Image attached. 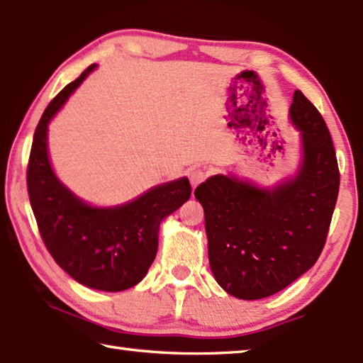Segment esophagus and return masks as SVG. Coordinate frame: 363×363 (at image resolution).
I'll list each match as a JSON object with an SVG mask.
<instances>
[{"label":"esophagus","instance_id":"1","mask_svg":"<svg viewBox=\"0 0 363 363\" xmlns=\"http://www.w3.org/2000/svg\"><path fill=\"white\" fill-rule=\"evenodd\" d=\"M205 177H206L205 171H201V169H192V171H190V173H189V181H190V184H192V189H195L196 186H199V184L203 182Z\"/></svg>","mask_w":363,"mask_h":363}]
</instances>
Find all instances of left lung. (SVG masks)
I'll return each mask as SVG.
<instances>
[{"label":"left lung","mask_w":363,"mask_h":363,"mask_svg":"<svg viewBox=\"0 0 363 363\" xmlns=\"http://www.w3.org/2000/svg\"><path fill=\"white\" fill-rule=\"evenodd\" d=\"M288 116L301 140L293 176L266 187L214 174L195 189L211 272L240 299L272 296L306 274L322 253L333 216L340 171L328 128L301 91H294Z\"/></svg>","instance_id":"8db88e82"}]
</instances>
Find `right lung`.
Masks as SVG:
<instances>
[{"instance_id":"right-lung-1","label":"right lung","mask_w":363,"mask_h":363,"mask_svg":"<svg viewBox=\"0 0 363 363\" xmlns=\"http://www.w3.org/2000/svg\"><path fill=\"white\" fill-rule=\"evenodd\" d=\"M96 64L54 97L36 126L27 186L49 253L73 280L93 290L123 291L145 277L157 256L162 220L190 199L187 177L158 184L126 203L94 206L59 179L48 150V126Z\"/></svg>"}]
</instances>
